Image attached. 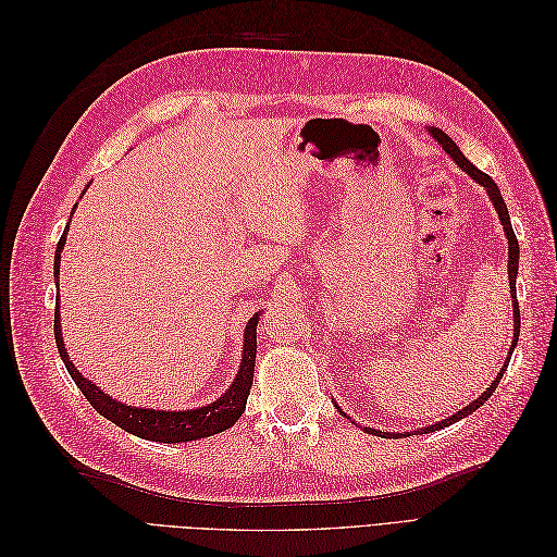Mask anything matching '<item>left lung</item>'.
Segmentation results:
<instances>
[{
  "label": "left lung",
  "instance_id": "left-lung-1",
  "mask_svg": "<svg viewBox=\"0 0 557 557\" xmlns=\"http://www.w3.org/2000/svg\"><path fill=\"white\" fill-rule=\"evenodd\" d=\"M430 134L432 137L442 144V148L446 150V153L458 162V166H462V172H467L471 178H474L479 185H483V188L487 190V197L493 199V205H495V209H497V215H499V221H502V225H504V232H507V242H509V285H511V301H513V342H511V348H509V356L513 352V348H516V342H518V334H520V309H518V299H516V276H518V239H516V234H513V227H511V221H509V211H507V205H504V199H502V193H499V188H497V183L487 176V174H483L481 170H476L474 164H471L462 153H460V148L455 146V141L448 137V134L444 132V129H436V127H430ZM509 360L511 358H507V364H504L502 369H499V374H497V379L491 383V387H485V393H481L474 401L471 404H467L465 409H460L458 413H453V416H448V418H444L442 423H436V425H430V428H423L420 430V434H428V432H434V430H442V428H448V425H453V423H458L460 418H465V416H469V413H474L479 407H483V404L487 401V397H491L493 393H495V387L499 385V381H502V376H504V372H507V367H509ZM344 413V411H342ZM369 434H381V432H376V430H372V428H364ZM409 434V432H407ZM381 436H393V434H381Z\"/></svg>",
  "mask_w": 557,
  "mask_h": 557
}]
</instances>
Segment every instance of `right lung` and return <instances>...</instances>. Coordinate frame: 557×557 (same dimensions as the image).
Instances as JSON below:
<instances>
[{
    "label": "right lung",
    "mask_w": 557,
    "mask_h": 557,
    "mask_svg": "<svg viewBox=\"0 0 557 557\" xmlns=\"http://www.w3.org/2000/svg\"><path fill=\"white\" fill-rule=\"evenodd\" d=\"M70 230V227H66ZM66 230L58 242L55 250V283L60 276V252L66 242ZM55 344L58 352L66 367V372L74 379V383L81 387V393L92 404L99 416L109 418L111 423L123 428L125 432L141 436L148 442H162V444H178V442H195L205 440V436L218 434L227 428H232L242 418L246 409V399L250 395L252 385V372H256V350H258V313L248 320L246 332H244V356L242 367L237 372V379L232 381L227 393L218 397L215 401L207 404V407L188 409V411H158V409H139V407H127V404L111 399L107 393L99 391V387L83 379L78 369L66 356V348L62 342V325H60V299H55Z\"/></svg>",
    "instance_id": "obj_1"
}]
</instances>
